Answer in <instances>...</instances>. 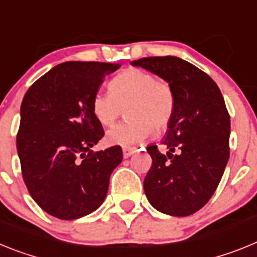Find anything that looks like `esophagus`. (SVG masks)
<instances>
[{
    "label": "esophagus",
    "instance_id": "34e87169",
    "mask_svg": "<svg viewBox=\"0 0 257 257\" xmlns=\"http://www.w3.org/2000/svg\"><path fill=\"white\" fill-rule=\"evenodd\" d=\"M136 153V149L135 147H122V156L124 158H129L131 155H133V154Z\"/></svg>",
    "mask_w": 257,
    "mask_h": 257
}]
</instances>
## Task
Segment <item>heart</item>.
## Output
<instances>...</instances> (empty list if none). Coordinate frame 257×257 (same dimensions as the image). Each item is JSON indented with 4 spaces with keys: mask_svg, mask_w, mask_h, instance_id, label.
Instances as JSON below:
<instances>
[{
    "mask_svg": "<svg viewBox=\"0 0 257 257\" xmlns=\"http://www.w3.org/2000/svg\"><path fill=\"white\" fill-rule=\"evenodd\" d=\"M110 93H95L91 112L103 126H111L125 108L126 121L107 133V142L119 146L141 144L153 133H162L169 126L175 113V93L171 84L156 79L153 72L126 68L108 84Z\"/></svg>",
    "mask_w": 257,
    "mask_h": 257,
    "instance_id": "heart-1",
    "label": "heart"
}]
</instances>
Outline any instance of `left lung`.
I'll list each match as a JSON object with an SVG mask.
<instances>
[{
	"label": "left lung",
	"instance_id": "obj_1",
	"mask_svg": "<svg viewBox=\"0 0 257 257\" xmlns=\"http://www.w3.org/2000/svg\"><path fill=\"white\" fill-rule=\"evenodd\" d=\"M171 84L175 113L162 142L147 147L153 164L144 181L151 206L172 216H189L207 204L217 189L230 155V115L216 82L177 57L132 62Z\"/></svg>",
	"mask_w": 257,
	"mask_h": 257
}]
</instances>
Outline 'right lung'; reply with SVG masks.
Masks as SVG:
<instances>
[{"label": "right lung", "mask_w": 257, "mask_h": 257, "mask_svg": "<svg viewBox=\"0 0 257 257\" xmlns=\"http://www.w3.org/2000/svg\"><path fill=\"white\" fill-rule=\"evenodd\" d=\"M119 63L64 62L27 90L17 135L22 176L46 213L61 220L89 215L103 203L120 146L91 151L104 136L91 99Z\"/></svg>", "instance_id": "add662e5"}]
</instances>
